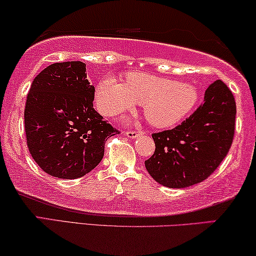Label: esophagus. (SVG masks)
<instances>
[{"label": "esophagus", "mask_w": 256, "mask_h": 256, "mask_svg": "<svg viewBox=\"0 0 256 256\" xmlns=\"http://www.w3.org/2000/svg\"><path fill=\"white\" fill-rule=\"evenodd\" d=\"M140 135H142V132H132V130L126 132V136L129 138H138Z\"/></svg>", "instance_id": "esophagus-1"}]
</instances>
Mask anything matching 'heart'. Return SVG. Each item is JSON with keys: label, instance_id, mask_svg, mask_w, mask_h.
Instances as JSON below:
<instances>
[{"label": "heart", "instance_id": "obj_1", "mask_svg": "<svg viewBox=\"0 0 256 256\" xmlns=\"http://www.w3.org/2000/svg\"><path fill=\"white\" fill-rule=\"evenodd\" d=\"M198 101L199 90L191 84L142 72L126 73L124 82L106 76L96 90V107L101 114L114 116L138 104L143 106L146 120L160 128L180 124Z\"/></svg>", "mask_w": 256, "mask_h": 256}]
</instances>
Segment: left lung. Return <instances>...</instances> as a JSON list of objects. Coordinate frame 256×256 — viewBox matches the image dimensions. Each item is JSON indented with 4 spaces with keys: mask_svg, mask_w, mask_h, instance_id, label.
Returning a JSON list of instances; mask_svg holds the SVG:
<instances>
[{
    "mask_svg": "<svg viewBox=\"0 0 256 256\" xmlns=\"http://www.w3.org/2000/svg\"><path fill=\"white\" fill-rule=\"evenodd\" d=\"M236 100L228 87L216 80L206 90L204 104L171 130L152 134L156 149L146 169L157 183L180 188L211 176L232 146Z\"/></svg>",
    "mask_w": 256,
    "mask_h": 256,
    "instance_id": "obj_1",
    "label": "left lung"
}]
</instances>
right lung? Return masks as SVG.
Returning <instances> with one entry per match:
<instances>
[{"mask_svg":"<svg viewBox=\"0 0 256 256\" xmlns=\"http://www.w3.org/2000/svg\"><path fill=\"white\" fill-rule=\"evenodd\" d=\"M94 90L82 62H54L31 84L24 110L28 148L50 176H85L102 160L107 138L118 134L93 108Z\"/></svg>","mask_w":256,"mask_h":256,"instance_id":"right-lung-1","label":"right lung"}]
</instances>
